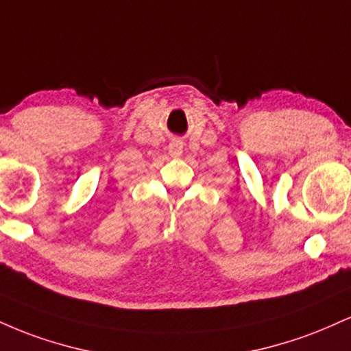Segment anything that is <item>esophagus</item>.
<instances>
[{"label": "esophagus", "mask_w": 351, "mask_h": 351, "mask_svg": "<svg viewBox=\"0 0 351 351\" xmlns=\"http://www.w3.org/2000/svg\"><path fill=\"white\" fill-rule=\"evenodd\" d=\"M183 148H184V143L181 142V140H173L170 143V155L173 158H180V156L183 155Z\"/></svg>", "instance_id": "1"}]
</instances>
